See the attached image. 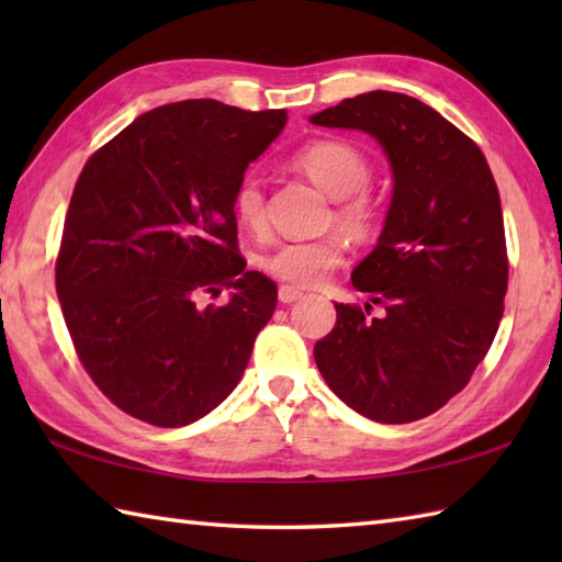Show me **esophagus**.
<instances>
[{
  "label": "esophagus",
  "mask_w": 562,
  "mask_h": 562,
  "mask_svg": "<svg viewBox=\"0 0 562 562\" xmlns=\"http://www.w3.org/2000/svg\"><path fill=\"white\" fill-rule=\"evenodd\" d=\"M278 296H280L282 304H294V302L304 300V292L292 288V284H282V288L278 290Z\"/></svg>",
  "instance_id": "esophagus-1"
}]
</instances>
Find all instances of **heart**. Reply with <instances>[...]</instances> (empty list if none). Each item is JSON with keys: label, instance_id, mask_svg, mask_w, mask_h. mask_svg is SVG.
<instances>
[{"label": "heart", "instance_id": "obj_1", "mask_svg": "<svg viewBox=\"0 0 562 562\" xmlns=\"http://www.w3.org/2000/svg\"><path fill=\"white\" fill-rule=\"evenodd\" d=\"M292 164L304 176L340 200L336 222L355 238L369 234L374 224V205L364 188L372 169L364 154L342 139H314L294 151ZM234 214L250 234L266 229V193L256 176H246L234 190ZM345 260L342 236L330 234L312 241H280L258 258V268L292 288H316Z\"/></svg>", "mask_w": 562, "mask_h": 562}]
</instances>
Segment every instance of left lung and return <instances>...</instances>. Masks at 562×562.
Wrapping results in <instances>:
<instances>
[{
  "instance_id": "left-lung-1",
  "label": "left lung",
  "mask_w": 562,
  "mask_h": 562,
  "mask_svg": "<svg viewBox=\"0 0 562 562\" xmlns=\"http://www.w3.org/2000/svg\"><path fill=\"white\" fill-rule=\"evenodd\" d=\"M308 121L372 135L393 176L384 229L352 270L369 302L336 304L316 367L369 420H420L469 384L505 312V224L491 166L459 127L405 93H360ZM374 303L385 308L379 319L366 316Z\"/></svg>"
}]
</instances>
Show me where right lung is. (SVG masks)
<instances>
[{"instance_id": "right-lung-1", "label": "right lung", "mask_w": 562, "mask_h": 562, "mask_svg": "<svg viewBox=\"0 0 562 562\" xmlns=\"http://www.w3.org/2000/svg\"><path fill=\"white\" fill-rule=\"evenodd\" d=\"M288 123L212 99L159 105L103 145L69 200L55 288L105 396L157 427L229 396L278 288L238 256L234 190ZM233 290L224 307L200 293Z\"/></svg>"}]
</instances>
